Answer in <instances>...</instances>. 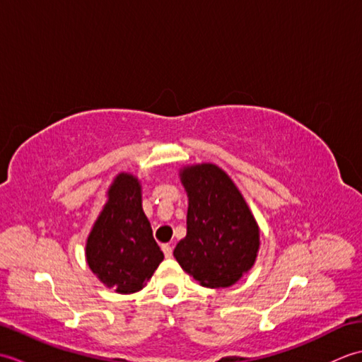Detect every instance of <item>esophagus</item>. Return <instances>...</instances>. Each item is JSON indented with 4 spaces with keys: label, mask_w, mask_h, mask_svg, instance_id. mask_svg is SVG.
Masks as SVG:
<instances>
[{
    "label": "esophagus",
    "mask_w": 362,
    "mask_h": 362,
    "mask_svg": "<svg viewBox=\"0 0 362 362\" xmlns=\"http://www.w3.org/2000/svg\"><path fill=\"white\" fill-rule=\"evenodd\" d=\"M161 250H163L166 258L173 257V247H171V245H169V244H161Z\"/></svg>",
    "instance_id": "esophagus-1"
}]
</instances>
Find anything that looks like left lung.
I'll return each instance as SVG.
<instances>
[{
	"instance_id": "1",
	"label": "left lung",
	"mask_w": 362,
	"mask_h": 362,
	"mask_svg": "<svg viewBox=\"0 0 362 362\" xmlns=\"http://www.w3.org/2000/svg\"><path fill=\"white\" fill-rule=\"evenodd\" d=\"M188 193L187 236L174 257L185 272L206 288H228L255 263L259 232L241 193L211 163L180 173Z\"/></svg>"
}]
</instances>
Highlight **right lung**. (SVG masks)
Masks as SVG:
<instances>
[{
	"label": "right lung",
	"instance_id": "add662e5",
	"mask_svg": "<svg viewBox=\"0 0 362 362\" xmlns=\"http://www.w3.org/2000/svg\"><path fill=\"white\" fill-rule=\"evenodd\" d=\"M87 263L105 286L119 294L144 288L163 261L141 209V187L134 175L119 174L109 201L87 240Z\"/></svg>",
	"mask_w": 362,
	"mask_h": 362
}]
</instances>
